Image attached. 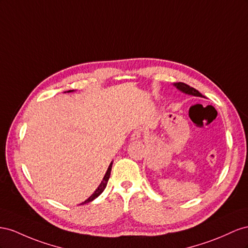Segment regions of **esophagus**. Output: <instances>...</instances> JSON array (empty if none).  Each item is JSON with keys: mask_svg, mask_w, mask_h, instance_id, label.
<instances>
[{"mask_svg": "<svg viewBox=\"0 0 248 248\" xmlns=\"http://www.w3.org/2000/svg\"><path fill=\"white\" fill-rule=\"evenodd\" d=\"M141 137V130H135L131 135V140H138Z\"/></svg>", "mask_w": 248, "mask_h": 248, "instance_id": "1", "label": "esophagus"}]
</instances>
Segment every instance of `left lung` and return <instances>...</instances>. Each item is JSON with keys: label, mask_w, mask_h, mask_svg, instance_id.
<instances>
[{"label": "left lung", "mask_w": 248, "mask_h": 248, "mask_svg": "<svg viewBox=\"0 0 248 248\" xmlns=\"http://www.w3.org/2000/svg\"><path fill=\"white\" fill-rule=\"evenodd\" d=\"M173 86L179 89L180 91H182L183 93L185 94H188V95H192V96H197V97H204L199 90H196L195 88L193 87H190L189 85L185 84V83H182V82H179V83H173Z\"/></svg>", "instance_id": "left-lung-1"}]
</instances>
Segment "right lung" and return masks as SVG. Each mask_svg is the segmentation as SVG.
Segmentation results:
<instances>
[{"instance_id":"right-lung-1","label":"right lung","mask_w":248,"mask_h":248,"mask_svg":"<svg viewBox=\"0 0 248 248\" xmlns=\"http://www.w3.org/2000/svg\"><path fill=\"white\" fill-rule=\"evenodd\" d=\"M73 91H74V90H68V91H65V93H73ZM112 164H113V162H111V163H110V165H109V167H108V169H107V171H106V173H105L104 179H103V181L101 182L100 185H98L97 189L94 191V192H93V194H91V195L88 197V200L83 202L81 204H85V203H88V202H93V200L96 199L97 196H100V195L102 194V192L105 190L106 186H107V184H108V181H109V178H110V173H111V169H112Z\"/></svg>"}]
</instances>
